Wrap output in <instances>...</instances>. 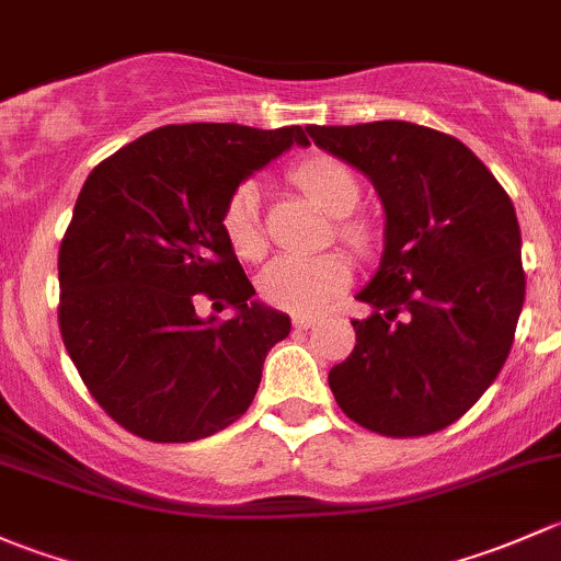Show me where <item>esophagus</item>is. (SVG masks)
Returning <instances> with one entry per match:
<instances>
[{
	"label": "esophagus",
	"mask_w": 561,
	"mask_h": 561,
	"mask_svg": "<svg viewBox=\"0 0 561 561\" xmlns=\"http://www.w3.org/2000/svg\"><path fill=\"white\" fill-rule=\"evenodd\" d=\"M316 316H310V313H302V316H294V327L297 329H310V327H316Z\"/></svg>",
	"instance_id": "obj_1"
}]
</instances>
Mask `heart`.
<instances>
[{
  "label": "heart",
  "mask_w": 561,
  "mask_h": 561,
  "mask_svg": "<svg viewBox=\"0 0 561 561\" xmlns=\"http://www.w3.org/2000/svg\"><path fill=\"white\" fill-rule=\"evenodd\" d=\"M294 181L305 188L332 218H348L359 205L362 192L356 175L329 156H313L294 170ZM224 232L242 259L262 253L264 238L259 224V183L245 181L229 196L224 210ZM351 240L359 234L345 229ZM351 280V270L337 256H278L259 275V291L270 305L291 313H316Z\"/></svg>",
  "instance_id": "1"
}]
</instances>
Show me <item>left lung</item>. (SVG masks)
Returning <instances> with one entry per match:
<instances>
[{"label":"left lung","mask_w":561,"mask_h":561,"mask_svg":"<svg viewBox=\"0 0 561 561\" xmlns=\"http://www.w3.org/2000/svg\"><path fill=\"white\" fill-rule=\"evenodd\" d=\"M373 183L383 253L356 299L351 356L329 369L348 419L389 437L454 424L494 383L524 305L511 196L465 142L408 121L308 126Z\"/></svg>","instance_id":"obj_1"}]
</instances>
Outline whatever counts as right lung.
Segmentation results:
<instances>
[{"label": "right lung", "mask_w": 561, "mask_h": 561, "mask_svg": "<svg viewBox=\"0 0 561 561\" xmlns=\"http://www.w3.org/2000/svg\"><path fill=\"white\" fill-rule=\"evenodd\" d=\"M291 146H310L302 126H161L85 178L59 251V327L94 400L135 435L192 443L238 421L291 332L224 232L234 188ZM199 293L233 319L202 320Z\"/></svg>", "instance_id": "obj_1"}]
</instances>
